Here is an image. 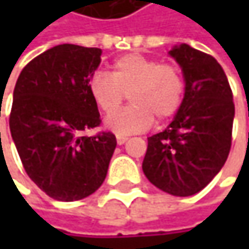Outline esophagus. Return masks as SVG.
I'll list each match as a JSON object with an SVG mask.
<instances>
[{
  "instance_id": "esophagus-1",
  "label": "esophagus",
  "mask_w": 249,
  "mask_h": 249,
  "mask_svg": "<svg viewBox=\"0 0 249 249\" xmlns=\"http://www.w3.org/2000/svg\"><path fill=\"white\" fill-rule=\"evenodd\" d=\"M126 137H123V135H117V142L120 144V145H123V144H125L126 142Z\"/></svg>"
}]
</instances>
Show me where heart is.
I'll return each mask as SVG.
<instances>
[{
	"label": "heart",
	"instance_id": "b5f03b06",
	"mask_svg": "<svg viewBox=\"0 0 249 249\" xmlns=\"http://www.w3.org/2000/svg\"><path fill=\"white\" fill-rule=\"evenodd\" d=\"M93 104L105 115L115 112L128 95L131 105L105 121L117 134H138L147 131L154 118L172 120L184 101V77L170 63H161L138 53L124 54L111 65V76L95 72L88 80Z\"/></svg>",
	"mask_w": 249,
	"mask_h": 249
}]
</instances>
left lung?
I'll return each instance as SVG.
<instances>
[{"mask_svg": "<svg viewBox=\"0 0 249 249\" xmlns=\"http://www.w3.org/2000/svg\"><path fill=\"white\" fill-rule=\"evenodd\" d=\"M170 56L184 76V101L172 124L148 137L142 172L166 193L192 196L211 183L228 159L235 105L215 57L189 44L176 46Z\"/></svg>", "mask_w": 249, "mask_h": 249, "instance_id": "obj_1", "label": "left lung"}]
</instances>
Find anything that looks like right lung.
Masks as SVG:
<instances>
[{
	"label": "right lung",
	"instance_id": "right-lung-1",
	"mask_svg": "<svg viewBox=\"0 0 249 249\" xmlns=\"http://www.w3.org/2000/svg\"><path fill=\"white\" fill-rule=\"evenodd\" d=\"M101 54L98 47L54 46L25 65L14 88V144L25 173L56 200H80L96 192L117 147L109 131L79 135L101 125L88 90Z\"/></svg>",
	"mask_w": 249,
	"mask_h": 249
}]
</instances>
